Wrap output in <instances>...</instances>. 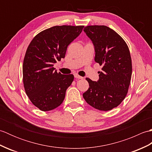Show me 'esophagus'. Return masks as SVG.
<instances>
[{"label": "esophagus", "mask_w": 152, "mask_h": 152, "mask_svg": "<svg viewBox=\"0 0 152 152\" xmlns=\"http://www.w3.org/2000/svg\"><path fill=\"white\" fill-rule=\"evenodd\" d=\"M74 77H75L76 78H78V79H82L83 78V77L79 76L78 74H74Z\"/></svg>", "instance_id": "1"}]
</instances>
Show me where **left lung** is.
Wrapping results in <instances>:
<instances>
[{
	"label": "left lung",
	"mask_w": 152,
	"mask_h": 152,
	"mask_svg": "<svg viewBox=\"0 0 152 152\" xmlns=\"http://www.w3.org/2000/svg\"><path fill=\"white\" fill-rule=\"evenodd\" d=\"M83 31L94 44L95 61L102 68L97 82L86 78L89 87L83 97L93 108L110 110L128 93L132 74L129 49L120 35L108 27L89 25Z\"/></svg>",
	"instance_id": "1"
}]
</instances>
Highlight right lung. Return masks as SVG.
<instances>
[{
	"instance_id": "1",
	"label": "right lung",
	"mask_w": 152,
	"mask_h": 152,
	"mask_svg": "<svg viewBox=\"0 0 152 152\" xmlns=\"http://www.w3.org/2000/svg\"><path fill=\"white\" fill-rule=\"evenodd\" d=\"M83 27L54 26L37 34L28 45L23 64V82L31 102L40 110H52L63 102L74 75L57 72L53 66L64 58L68 46Z\"/></svg>"
}]
</instances>
